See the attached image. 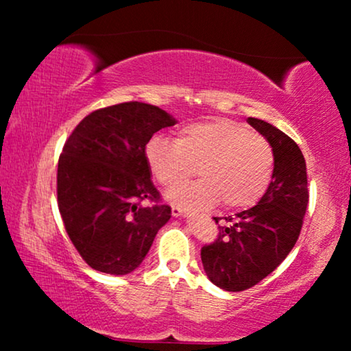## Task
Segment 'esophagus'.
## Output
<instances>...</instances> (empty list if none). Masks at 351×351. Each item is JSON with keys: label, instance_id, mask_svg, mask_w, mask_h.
I'll return each instance as SVG.
<instances>
[{"label": "esophagus", "instance_id": "obj_1", "mask_svg": "<svg viewBox=\"0 0 351 351\" xmlns=\"http://www.w3.org/2000/svg\"><path fill=\"white\" fill-rule=\"evenodd\" d=\"M172 215H174V217H189V213H185V210H182L180 208H172Z\"/></svg>", "mask_w": 351, "mask_h": 351}]
</instances>
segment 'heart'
Wrapping results in <instances>:
<instances>
[{"mask_svg":"<svg viewBox=\"0 0 351 351\" xmlns=\"http://www.w3.org/2000/svg\"><path fill=\"white\" fill-rule=\"evenodd\" d=\"M145 160L152 176L166 189L185 184L196 167L201 180L167 193L172 204L184 209L213 208L220 201L230 210L252 208L275 172L270 142L227 118L186 124L176 141L152 137Z\"/></svg>","mask_w":351,"mask_h":351,"instance_id":"heart-1","label":"heart"}]
</instances>
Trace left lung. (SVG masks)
Listing matches in <instances>:
<instances>
[{
    "mask_svg": "<svg viewBox=\"0 0 351 351\" xmlns=\"http://www.w3.org/2000/svg\"><path fill=\"white\" fill-rule=\"evenodd\" d=\"M247 123L273 147L275 172L261 201L225 217L217 239L201 249L206 275L228 292L256 286L285 261L299 239L308 206L306 165L299 145L270 123L257 118Z\"/></svg>",
    "mask_w": 351,
    "mask_h": 351,
    "instance_id": "obj_1",
    "label": "left lung"
}]
</instances>
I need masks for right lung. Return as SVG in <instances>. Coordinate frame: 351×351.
I'll list each match as a JSON object with an SVG mask.
<instances>
[{"mask_svg": "<svg viewBox=\"0 0 351 351\" xmlns=\"http://www.w3.org/2000/svg\"><path fill=\"white\" fill-rule=\"evenodd\" d=\"M176 123L155 105L124 102L88 114L65 142L57 203L71 243L94 270H136L171 219L169 206L145 204L160 199L145 147L153 134Z\"/></svg>", "mask_w": 351, "mask_h": 351, "instance_id": "add662e5", "label": "right lung"}]
</instances>
